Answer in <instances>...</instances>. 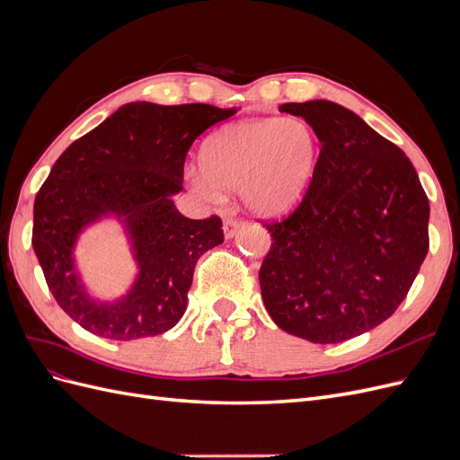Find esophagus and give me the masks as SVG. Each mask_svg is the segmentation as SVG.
<instances>
[{"label": "esophagus", "mask_w": 460, "mask_h": 460, "mask_svg": "<svg viewBox=\"0 0 460 460\" xmlns=\"http://www.w3.org/2000/svg\"><path fill=\"white\" fill-rule=\"evenodd\" d=\"M242 225V218L235 217V213H225V235L226 238H232V235L235 234V230L240 228Z\"/></svg>", "instance_id": "obj_1"}]
</instances>
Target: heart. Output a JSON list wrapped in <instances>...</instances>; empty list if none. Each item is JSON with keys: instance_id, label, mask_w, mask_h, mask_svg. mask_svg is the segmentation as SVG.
<instances>
[{"instance_id": "b5f03b06", "label": "heart", "mask_w": 460, "mask_h": 460, "mask_svg": "<svg viewBox=\"0 0 460 460\" xmlns=\"http://www.w3.org/2000/svg\"><path fill=\"white\" fill-rule=\"evenodd\" d=\"M318 157V140L305 120L249 119L208 137L201 149L203 174L193 176V186L207 198L242 188L253 213L280 217L305 198Z\"/></svg>"}]
</instances>
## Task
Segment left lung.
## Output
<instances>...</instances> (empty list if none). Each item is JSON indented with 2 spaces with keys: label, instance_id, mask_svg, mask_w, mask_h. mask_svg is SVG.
<instances>
[{
  "label": "left lung",
  "instance_id": "left-lung-1",
  "mask_svg": "<svg viewBox=\"0 0 460 460\" xmlns=\"http://www.w3.org/2000/svg\"><path fill=\"white\" fill-rule=\"evenodd\" d=\"M280 111L311 124L320 157L296 211L264 225L262 301L291 336L340 343L407 297L429 247V203L405 153L353 111L324 100Z\"/></svg>",
  "mask_w": 460,
  "mask_h": 460
}]
</instances>
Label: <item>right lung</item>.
Returning a JSON list of instances; mask_svg holds the SVG:
<instances>
[{"mask_svg":"<svg viewBox=\"0 0 460 460\" xmlns=\"http://www.w3.org/2000/svg\"><path fill=\"white\" fill-rule=\"evenodd\" d=\"M234 113L207 103H127L55 161L34 201L32 247L55 301L82 328L130 341L159 336L182 318L196 262L225 234L220 217L186 218L172 196L182 190L196 137ZM105 214L125 222L141 267L115 304L85 294L72 257L77 234Z\"/></svg>","mask_w":460,"mask_h":460,"instance_id":"obj_1","label":"right lung"}]
</instances>
